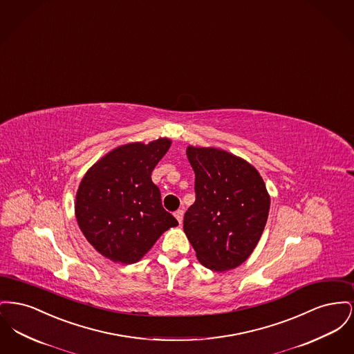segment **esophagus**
Wrapping results in <instances>:
<instances>
[{"instance_id": "34e87169", "label": "esophagus", "mask_w": 354, "mask_h": 354, "mask_svg": "<svg viewBox=\"0 0 354 354\" xmlns=\"http://www.w3.org/2000/svg\"><path fill=\"white\" fill-rule=\"evenodd\" d=\"M174 217L177 218L178 223H183V218H184V210L183 209H178L174 212Z\"/></svg>"}]
</instances>
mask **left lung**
I'll use <instances>...</instances> for the list:
<instances>
[{
    "label": "left lung",
    "mask_w": 354,
    "mask_h": 354,
    "mask_svg": "<svg viewBox=\"0 0 354 354\" xmlns=\"http://www.w3.org/2000/svg\"><path fill=\"white\" fill-rule=\"evenodd\" d=\"M196 201L186 210L184 232L205 268L240 266L259 243L270 197L257 171L240 157L216 148L187 147Z\"/></svg>",
    "instance_id": "left-lung-1"
}]
</instances>
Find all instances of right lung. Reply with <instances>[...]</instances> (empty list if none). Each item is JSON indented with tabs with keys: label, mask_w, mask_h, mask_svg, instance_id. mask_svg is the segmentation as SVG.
I'll return each mask as SVG.
<instances>
[{
	"label": "right lung",
	"mask_w": 354,
	"mask_h": 354,
	"mask_svg": "<svg viewBox=\"0 0 354 354\" xmlns=\"http://www.w3.org/2000/svg\"><path fill=\"white\" fill-rule=\"evenodd\" d=\"M171 141L118 147L86 171L75 196V218L85 239L113 262L141 260L177 220L162 207L151 171Z\"/></svg>",
	"instance_id": "obj_1"
}]
</instances>
